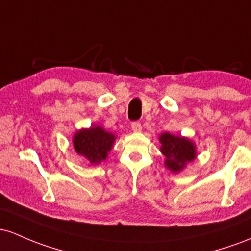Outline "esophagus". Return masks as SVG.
<instances>
[{
  "mask_svg": "<svg viewBox=\"0 0 251 251\" xmlns=\"http://www.w3.org/2000/svg\"><path fill=\"white\" fill-rule=\"evenodd\" d=\"M131 130H133L134 133H141V130H142V126H141V123L139 122L131 123Z\"/></svg>",
  "mask_w": 251,
  "mask_h": 251,
  "instance_id": "esophagus-1",
  "label": "esophagus"
}]
</instances>
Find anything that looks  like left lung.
I'll return each instance as SVG.
<instances>
[{"label":"left lung","instance_id":"obj_1","mask_svg":"<svg viewBox=\"0 0 251 251\" xmlns=\"http://www.w3.org/2000/svg\"><path fill=\"white\" fill-rule=\"evenodd\" d=\"M160 151L165 156V167L172 173H180L187 163L197 157V147L193 141L185 136L163 133L159 136Z\"/></svg>","mask_w":251,"mask_h":251}]
</instances>
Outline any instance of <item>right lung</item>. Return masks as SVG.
I'll return each mask as SVG.
<instances>
[{"label":"right lung","mask_w":251,"mask_h":251,"mask_svg":"<svg viewBox=\"0 0 251 251\" xmlns=\"http://www.w3.org/2000/svg\"><path fill=\"white\" fill-rule=\"evenodd\" d=\"M116 141L115 134L106 131L103 126L91 125L75 133L73 148L78 155L85 157L91 165H100L106 160Z\"/></svg>","instance_id":"obj_1"}]
</instances>
